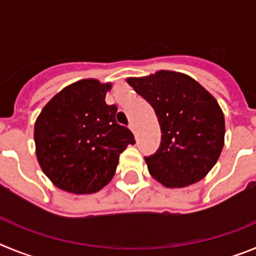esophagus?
Here are the masks:
<instances>
[{"mask_svg": "<svg viewBox=\"0 0 256 256\" xmlns=\"http://www.w3.org/2000/svg\"><path fill=\"white\" fill-rule=\"evenodd\" d=\"M130 126V130H132V132H134L136 128H134V124H133V122H130V126Z\"/></svg>", "mask_w": 256, "mask_h": 256, "instance_id": "esophagus-1", "label": "esophagus"}]
</instances>
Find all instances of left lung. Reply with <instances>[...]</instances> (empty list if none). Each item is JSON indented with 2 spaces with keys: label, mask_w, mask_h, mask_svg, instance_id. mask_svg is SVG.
Returning a JSON list of instances; mask_svg holds the SVG:
<instances>
[{
  "label": "left lung",
  "mask_w": 256,
  "mask_h": 256,
  "mask_svg": "<svg viewBox=\"0 0 256 256\" xmlns=\"http://www.w3.org/2000/svg\"><path fill=\"white\" fill-rule=\"evenodd\" d=\"M128 84L155 110L162 142L146 156L150 174L165 187H184L212 170L224 144V115L216 100L186 74L159 70Z\"/></svg>",
  "instance_id": "1"
}]
</instances>
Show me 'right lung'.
Wrapping results in <instances>:
<instances>
[{
    "mask_svg": "<svg viewBox=\"0 0 256 256\" xmlns=\"http://www.w3.org/2000/svg\"><path fill=\"white\" fill-rule=\"evenodd\" d=\"M112 83L82 79L65 87L42 108L34 124L40 168L64 191L94 194L114 177L119 155L136 144L115 120L118 108L105 102Z\"/></svg>",
    "mask_w": 256,
    "mask_h": 256,
    "instance_id": "right-lung-1",
    "label": "right lung"
}]
</instances>
